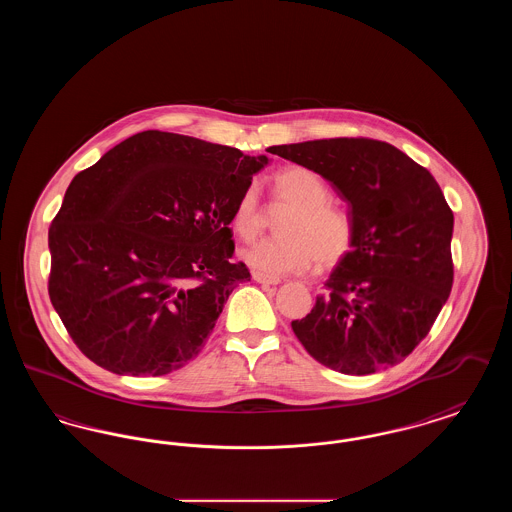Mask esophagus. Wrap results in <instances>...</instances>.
<instances>
[{"label": "esophagus", "mask_w": 512, "mask_h": 512, "mask_svg": "<svg viewBox=\"0 0 512 512\" xmlns=\"http://www.w3.org/2000/svg\"><path fill=\"white\" fill-rule=\"evenodd\" d=\"M253 280H255V282H259V284H270V286L280 284V278H276V276H268V274H263V272H253Z\"/></svg>", "instance_id": "obj_1"}]
</instances>
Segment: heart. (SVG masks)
Masks as SVG:
<instances>
[{"label":"heart","instance_id":"b5f03b06","mask_svg":"<svg viewBox=\"0 0 512 512\" xmlns=\"http://www.w3.org/2000/svg\"><path fill=\"white\" fill-rule=\"evenodd\" d=\"M274 197L292 205L280 222L284 236L270 238L245 249L244 261L270 276L299 274L315 265L336 267L353 247L355 230L345 211L330 203V190L317 172L307 167H286L272 178ZM232 230L245 240H255L265 226L259 190L249 184L232 211Z\"/></svg>","mask_w":512,"mask_h":512}]
</instances>
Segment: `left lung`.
Wrapping results in <instances>:
<instances>
[{
	"label": "left lung",
	"instance_id": "left-lung-1",
	"mask_svg": "<svg viewBox=\"0 0 512 512\" xmlns=\"http://www.w3.org/2000/svg\"><path fill=\"white\" fill-rule=\"evenodd\" d=\"M328 180L347 203L355 240L313 311L293 320L307 353L365 376L401 363L424 340L453 286V211L436 178L368 138L270 147Z\"/></svg>",
	"mask_w": 512,
	"mask_h": 512
}]
</instances>
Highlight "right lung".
I'll return each instance as SVG.
<instances>
[{"mask_svg": "<svg viewBox=\"0 0 512 512\" xmlns=\"http://www.w3.org/2000/svg\"><path fill=\"white\" fill-rule=\"evenodd\" d=\"M267 155L146 130L78 172L49 228V299L78 349L115 374L163 376L247 282L230 219Z\"/></svg>", "mask_w": 512, "mask_h": 512, "instance_id": "obj_1", "label": "right lung"}]
</instances>
